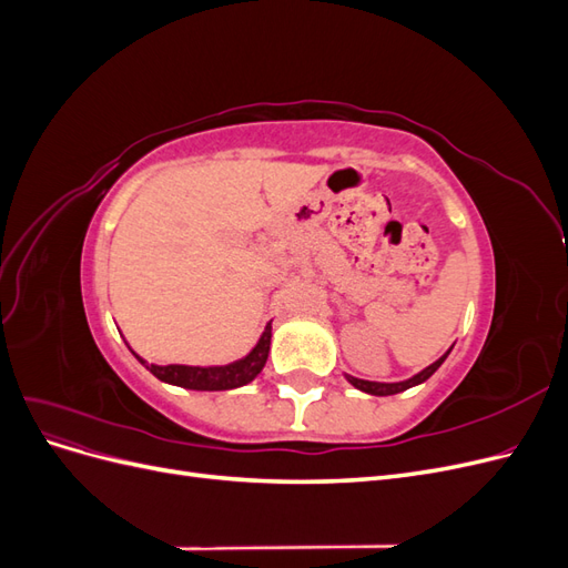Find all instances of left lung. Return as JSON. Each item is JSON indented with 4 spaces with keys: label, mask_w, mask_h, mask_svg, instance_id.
Returning <instances> with one entry per match:
<instances>
[{
    "label": "left lung",
    "mask_w": 568,
    "mask_h": 568,
    "mask_svg": "<svg viewBox=\"0 0 568 568\" xmlns=\"http://www.w3.org/2000/svg\"><path fill=\"white\" fill-rule=\"evenodd\" d=\"M450 355V351L445 353V355H440L434 365H428L426 369H422L419 374H415L412 376V379H405V382H395V384H379V382H365V379H357V376H348L346 374V379L355 386V388H359V390H365V393H369V395H395V393H400V390H407V388H412V386H417V384H424L428 376H432L443 363H445V357Z\"/></svg>",
    "instance_id": "8db88e82"
}]
</instances>
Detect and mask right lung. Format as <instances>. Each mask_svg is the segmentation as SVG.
Returning <instances> with one entry per match:
<instances>
[{
	"mask_svg": "<svg viewBox=\"0 0 568 568\" xmlns=\"http://www.w3.org/2000/svg\"><path fill=\"white\" fill-rule=\"evenodd\" d=\"M270 338H272V326L267 324L261 341L255 343V348L242 357L236 363L230 365H217V367H189V365H146L144 359L134 353V357L156 376V379L182 386V388H192V390H230L251 384L257 374L263 372L267 363V353H270Z\"/></svg>",
	"mask_w": 568,
	"mask_h": 568,
	"instance_id": "1",
	"label": "right lung"
}]
</instances>
